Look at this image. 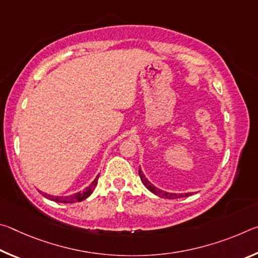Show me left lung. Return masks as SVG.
<instances>
[{
	"mask_svg": "<svg viewBox=\"0 0 258 258\" xmlns=\"http://www.w3.org/2000/svg\"><path fill=\"white\" fill-rule=\"evenodd\" d=\"M139 175H140V178H141L142 183L145 184L147 189L151 191L152 194H155L156 196H158V197H160V198L177 199V198H183V197H189V196L194 194V192H189V194H172V192H171V194H169V192H166V191L158 189V187H156L151 182L148 181V178L145 176V174H143V172L141 171V168H139Z\"/></svg>",
	"mask_w": 258,
	"mask_h": 258,
	"instance_id": "obj_1",
	"label": "left lung"
}]
</instances>
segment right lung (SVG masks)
<instances>
[{"instance_id":"add662e5","label":"right lung","mask_w":258,"mask_h":258,"mask_svg":"<svg viewBox=\"0 0 258 258\" xmlns=\"http://www.w3.org/2000/svg\"><path fill=\"white\" fill-rule=\"evenodd\" d=\"M98 178L99 175L95 177V180L91 183V184L85 187L84 191L82 192H76V194H74L72 196H67V197H59V196H51V195H47V194H43L42 195L44 196L45 198L52 200V202H55V203H62V204H73V203H77V202H82V200L86 199L89 196H91L92 194L93 190L95 189V186L98 184Z\"/></svg>"}]
</instances>
